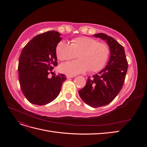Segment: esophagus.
Here are the masks:
<instances>
[{"label": "esophagus", "mask_w": 147, "mask_h": 147, "mask_svg": "<svg viewBox=\"0 0 147 147\" xmlns=\"http://www.w3.org/2000/svg\"><path fill=\"white\" fill-rule=\"evenodd\" d=\"M75 75H67L66 76V77L67 78H74V77H75Z\"/></svg>", "instance_id": "esophagus-1"}]
</instances>
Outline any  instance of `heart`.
Returning a JSON list of instances; mask_svg holds the SVG:
<instances>
[{
  "mask_svg": "<svg viewBox=\"0 0 147 147\" xmlns=\"http://www.w3.org/2000/svg\"><path fill=\"white\" fill-rule=\"evenodd\" d=\"M56 56L61 61H69L76 57L78 60L62 64L61 72L68 75H75L85 72H96L104 67L107 62L110 49L107 43L97 42L88 37H80L73 39L70 44L60 42L56 48Z\"/></svg>",
  "mask_w": 147,
  "mask_h": 147,
  "instance_id": "obj_1",
  "label": "heart"
}]
</instances>
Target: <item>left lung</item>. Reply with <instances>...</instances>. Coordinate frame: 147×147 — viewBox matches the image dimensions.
<instances>
[{
    "label": "left lung",
    "mask_w": 147,
    "mask_h": 147,
    "mask_svg": "<svg viewBox=\"0 0 147 147\" xmlns=\"http://www.w3.org/2000/svg\"><path fill=\"white\" fill-rule=\"evenodd\" d=\"M93 36L105 40L110 48V59L104 69L89 77L86 86L78 93L84 102L96 108L110 104L121 91L127 70V62L123 47L113 38L103 33Z\"/></svg>",
    "instance_id": "obj_1"
}]
</instances>
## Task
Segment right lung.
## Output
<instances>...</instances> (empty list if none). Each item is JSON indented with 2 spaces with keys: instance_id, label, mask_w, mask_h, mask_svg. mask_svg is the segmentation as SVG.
<instances>
[{
  "instance_id": "right-lung-1",
  "label": "right lung",
  "mask_w": 147,
  "mask_h": 147,
  "mask_svg": "<svg viewBox=\"0 0 147 147\" xmlns=\"http://www.w3.org/2000/svg\"><path fill=\"white\" fill-rule=\"evenodd\" d=\"M55 30L37 35L22 50L19 59V81L21 91L30 103L44 105L59 94L66 80L64 74L52 75L49 72L57 65L56 48L61 40Z\"/></svg>"
}]
</instances>
